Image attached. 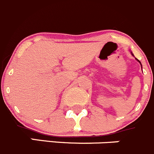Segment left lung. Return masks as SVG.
<instances>
[{
  "label": "left lung",
  "instance_id": "1",
  "mask_svg": "<svg viewBox=\"0 0 154 154\" xmlns=\"http://www.w3.org/2000/svg\"><path fill=\"white\" fill-rule=\"evenodd\" d=\"M131 54H132V55H133V54H132V52H131ZM133 56H134V55H133ZM135 59H136V60H138V62H139V63H140V64H141V62H140V61H139V60H138V59H137V58H135ZM141 69H142V68H141Z\"/></svg>",
  "mask_w": 154,
  "mask_h": 154
}]
</instances>
